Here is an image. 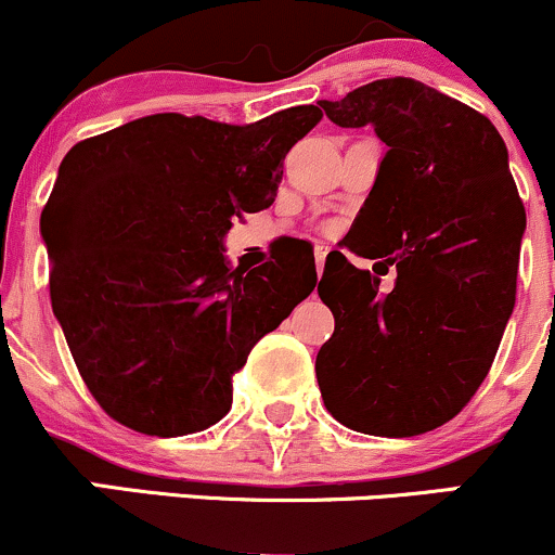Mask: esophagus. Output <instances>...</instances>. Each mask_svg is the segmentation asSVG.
<instances>
[{
	"label": "esophagus",
	"instance_id": "34e87169",
	"mask_svg": "<svg viewBox=\"0 0 555 555\" xmlns=\"http://www.w3.org/2000/svg\"><path fill=\"white\" fill-rule=\"evenodd\" d=\"M326 256H328V245H315V266H318V273H323V266H326Z\"/></svg>",
	"mask_w": 555,
	"mask_h": 555
}]
</instances>
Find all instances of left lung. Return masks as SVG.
I'll return each mask as SVG.
<instances>
[{"label": "left lung", "instance_id": "1", "mask_svg": "<svg viewBox=\"0 0 555 555\" xmlns=\"http://www.w3.org/2000/svg\"><path fill=\"white\" fill-rule=\"evenodd\" d=\"M339 127L386 143L352 234L397 282L326 260L318 295L336 318L315 358L326 410L347 428L406 438L460 415L486 380L514 310L527 216L493 122L412 78L321 101Z\"/></svg>", "mask_w": 555, "mask_h": 555}]
</instances>
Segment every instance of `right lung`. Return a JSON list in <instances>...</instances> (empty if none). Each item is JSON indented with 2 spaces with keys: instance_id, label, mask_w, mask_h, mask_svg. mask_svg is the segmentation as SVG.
Segmentation results:
<instances>
[{
  "instance_id": "1",
  "label": "right lung",
  "mask_w": 555,
  "mask_h": 555,
  "mask_svg": "<svg viewBox=\"0 0 555 555\" xmlns=\"http://www.w3.org/2000/svg\"><path fill=\"white\" fill-rule=\"evenodd\" d=\"M313 104L250 125L151 114L62 158L41 214L52 310L88 391L117 423L188 436L232 406L247 354L315 289V258L234 269L224 237L269 208Z\"/></svg>"
}]
</instances>
